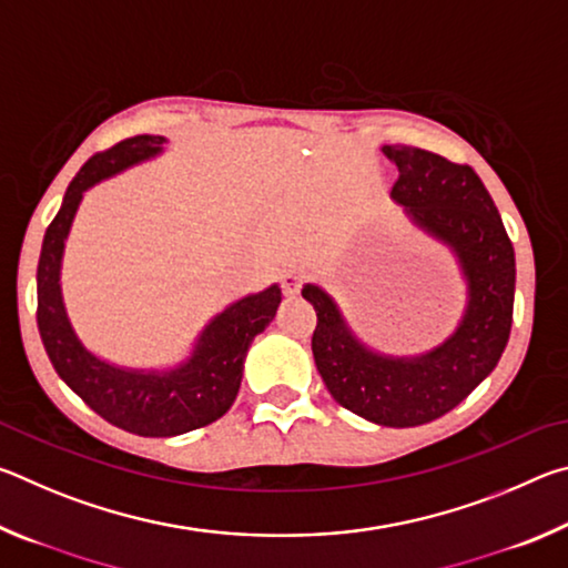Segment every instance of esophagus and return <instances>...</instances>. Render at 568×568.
I'll return each mask as SVG.
<instances>
[{
	"label": "esophagus",
	"instance_id": "obj_1",
	"mask_svg": "<svg viewBox=\"0 0 568 568\" xmlns=\"http://www.w3.org/2000/svg\"><path fill=\"white\" fill-rule=\"evenodd\" d=\"M305 281V271L303 267H293V271H287L283 275V293L287 297H295L297 293H301V285Z\"/></svg>",
	"mask_w": 568,
	"mask_h": 568
}]
</instances>
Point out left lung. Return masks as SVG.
I'll use <instances>...</instances> for the list:
<instances>
[{
    "mask_svg": "<svg viewBox=\"0 0 568 568\" xmlns=\"http://www.w3.org/2000/svg\"><path fill=\"white\" fill-rule=\"evenodd\" d=\"M381 152L398 168L390 197L454 253L466 281L464 315L436 348L388 355L353 333L321 285H303V297L318 313L313 358L331 396L378 426L410 428L454 410L496 368L511 333L516 257L491 195L468 165L408 145Z\"/></svg>",
    "mask_w": 568,
    "mask_h": 568,
    "instance_id": "8db88e82",
    "label": "left lung"
}]
</instances>
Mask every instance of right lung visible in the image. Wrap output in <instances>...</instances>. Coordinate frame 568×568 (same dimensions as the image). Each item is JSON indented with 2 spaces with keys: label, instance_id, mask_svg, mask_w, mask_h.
<instances>
[{
  "label": "right lung",
  "instance_id": "add662e5",
  "mask_svg": "<svg viewBox=\"0 0 568 568\" xmlns=\"http://www.w3.org/2000/svg\"><path fill=\"white\" fill-rule=\"evenodd\" d=\"M168 140L138 134L82 165L47 227L37 265V325L57 376L112 426L134 436H180L225 416L240 390L250 343L275 318L281 285L230 303L172 368H124L94 355L74 333L62 297V257L84 192L122 170L162 155Z\"/></svg>",
  "mask_w": 568,
  "mask_h": 568
}]
</instances>
